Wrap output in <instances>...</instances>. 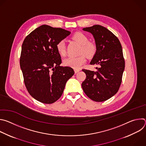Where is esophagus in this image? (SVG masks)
<instances>
[{
	"label": "esophagus",
	"instance_id": "esophagus-1",
	"mask_svg": "<svg viewBox=\"0 0 146 146\" xmlns=\"http://www.w3.org/2000/svg\"><path fill=\"white\" fill-rule=\"evenodd\" d=\"M80 69H74V72H75V73H78L79 71H80Z\"/></svg>",
	"mask_w": 146,
	"mask_h": 146
}]
</instances>
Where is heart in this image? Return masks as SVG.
<instances>
[{"instance_id":"obj_1","label":"heart","mask_w":146,"mask_h":146,"mask_svg":"<svg viewBox=\"0 0 146 146\" xmlns=\"http://www.w3.org/2000/svg\"><path fill=\"white\" fill-rule=\"evenodd\" d=\"M72 39L81 45L80 54L83 55L77 57L69 56L64 60V64L73 69H78L86 62V58L84 54L87 57H92L96 52V47L94 43L88 41V37L81 32L75 33L72 36ZM56 49L61 56H64L66 54V44L64 40L58 41L56 44Z\"/></svg>"}]
</instances>
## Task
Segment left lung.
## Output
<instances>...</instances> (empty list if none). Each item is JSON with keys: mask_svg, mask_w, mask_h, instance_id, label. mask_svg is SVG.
Masks as SVG:
<instances>
[{"mask_svg": "<svg viewBox=\"0 0 146 146\" xmlns=\"http://www.w3.org/2000/svg\"><path fill=\"white\" fill-rule=\"evenodd\" d=\"M91 33L96 51L90 62L97 65L96 72L82 69L86 74L82 88L87 96L95 102L105 101L118 91L125 69V60L118 38L105 27L95 25L83 28Z\"/></svg>", "mask_w": 146, "mask_h": 146, "instance_id": "obj_1", "label": "left lung"}]
</instances>
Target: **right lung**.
<instances>
[{
    "instance_id": "right-lung-1",
    "label": "right lung",
    "mask_w": 146,
    "mask_h": 146,
    "mask_svg": "<svg viewBox=\"0 0 146 146\" xmlns=\"http://www.w3.org/2000/svg\"><path fill=\"white\" fill-rule=\"evenodd\" d=\"M62 28L43 25L24 39L20 56V67L25 87L36 100L51 104L63 94L67 81L74 72L60 66L61 57L56 44L70 35Z\"/></svg>"
}]
</instances>
